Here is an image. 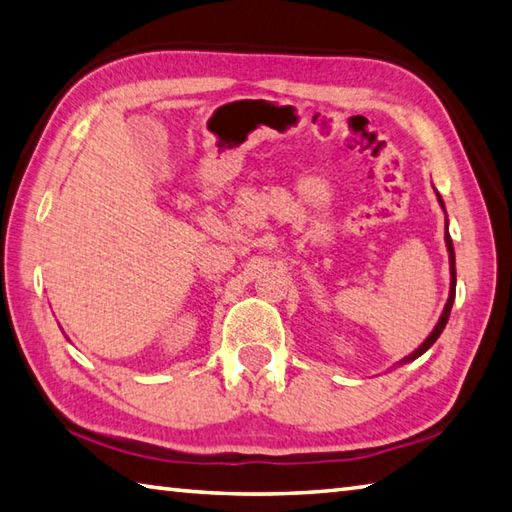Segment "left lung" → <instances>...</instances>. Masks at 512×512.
Segmentation results:
<instances>
[{
    "label": "left lung",
    "instance_id": "left-lung-1",
    "mask_svg": "<svg viewBox=\"0 0 512 512\" xmlns=\"http://www.w3.org/2000/svg\"><path fill=\"white\" fill-rule=\"evenodd\" d=\"M439 201H441V197H439ZM441 206H443V201H441ZM445 244H448V253H450V273H452V282H450V297H448V304H445V309H443V313H441V320L436 322V327L432 329L430 336H427V338H425V342H423V345L418 347L414 353H410V356H407L405 360H414V358L421 356V353H425L427 349H430V347L434 345V342H436V338L441 336V331L445 329V324H448L450 311H452V302H454V291H457V264H454V246H452V239H450L448 232H445Z\"/></svg>",
    "mask_w": 512,
    "mask_h": 512
}]
</instances>
